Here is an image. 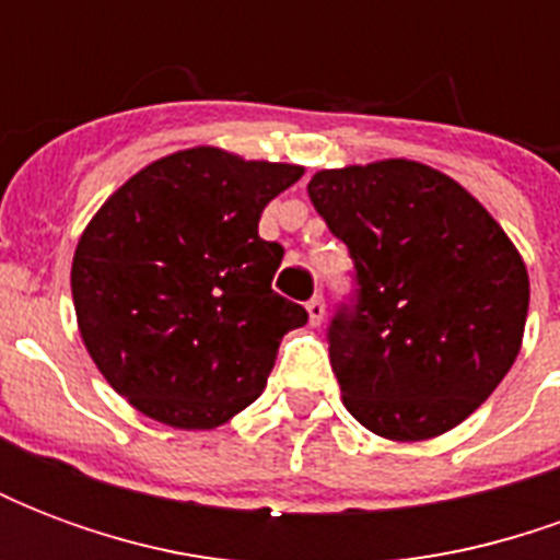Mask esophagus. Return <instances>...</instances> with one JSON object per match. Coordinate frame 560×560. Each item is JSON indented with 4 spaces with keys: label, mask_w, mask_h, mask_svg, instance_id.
Listing matches in <instances>:
<instances>
[{
    "label": "esophagus",
    "mask_w": 560,
    "mask_h": 560,
    "mask_svg": "<svg viewBox=\"0 0 560 560\" xmlns=\"http://www.w3.org/2000/svg\"><path fill=\"white\" fill-rule=\"evenodd\" d=\"M305 312H308V320H312V327H317L320 320H324V315H327V305H324V296L320 293H315L308 303H305Z\"/></svg>",
    "instance_id": "34e87169"
}]
</instances>
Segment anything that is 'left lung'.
I'll return each instance as SVG.
<instances>
[{
    "mask_svg": "<svg viewBox=\"0 0 560 560\" xmlns=\"http://www.w3.org/2000/svg\"><path fill=\"white\" fill-rule=\"evenodd\" d=\"M308 197L353 257L357 293L327 332L345 408L389 441L456 429L522 348L530 288L516 245L420 161L317 171Z\"/></svg>",
    "mask_w": 560,
    "mask_h": 560,
    "instance_id": "obj_1",
    "label": "left lung"
}]
</instances>
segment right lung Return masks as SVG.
I'll return each instance as SVG.
<instances>
[{"label": "right lung", "instance_id": "obj_1", "mask_svg": "<svg viewBox=\"0 0 560 560\" xmlns=\"http://www.w3.org/2000/svg\"><path fill=\"white\" fill-rule=\"evenodd\" d=\"M300 164L195 147L104 200L71 264L78 327L104 381L173 429H215L264 393L308 312L272 291L284 248L257 236Z\"/></svg>", "mask_w": 560, "mask_h": 560}]
</instances>
